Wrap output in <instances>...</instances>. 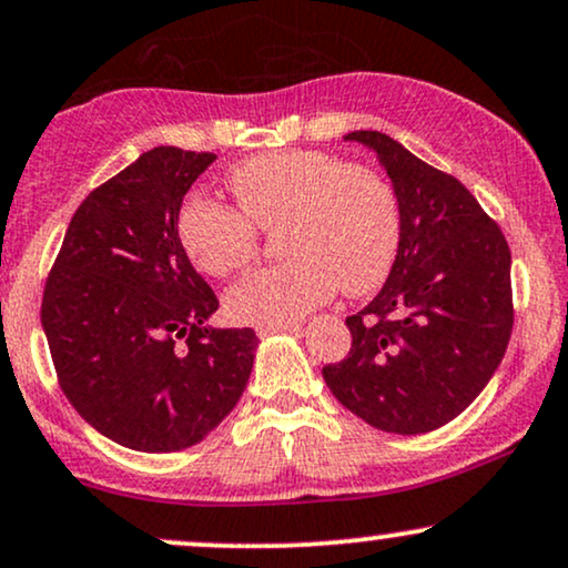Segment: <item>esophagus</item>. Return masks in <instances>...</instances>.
<instances>
[{
  "instance_id": "esophagus-1",
  "label": "esophagus",
  "mask_w": 568,
  "mask_h": 568,
  "mask_svg": "<svg viewBox=\"0 0 568 568\" xmlns=\"http://www.w3.org/2000/svg\"><path fill=\"white\" fill-rule=\"evenodd\" d=\"M302 331V325L298 323H288V325H258L256 327V333L262 338H266V336H272V333H298Z\"/></svg>"
}]
</instances>
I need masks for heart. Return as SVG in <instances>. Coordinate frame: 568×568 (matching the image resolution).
<instances>
[{
	"instance_id": "b5f03b06",
	"label": "heart",
	"mask_w": 568,
	"mask_h": 568,
	"mask_svg": "<svg viewBox=\"0 0 568 568\" xmlns=\"http://www.w3.org/2000/svg\"><path fill=\"white\" fill-rule=\"evenodd\" d=\"M237 210L190 197L176 216L182 248L206 275L227 277L251 262L256 230H277L283 264L251 272L227 293L241 325H288L338 288H378L399 251V203L384 176L344 166L317 150H280L237 163L227 174Z\"/></svg>"
}]
</instances>
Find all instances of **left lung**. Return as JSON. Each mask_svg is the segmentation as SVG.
Listing matches in <instances>:
<instances>
[{
    "label": "left lung",
    "mask_w": 568,
    "mask_h": 568,
    "mask_svg": "<svg viewBox=\"0 0 568 568\" xmlns=\"http://www.w3.org/2000/svg\"><path fill=\"white\" fill-rule=\"evenodd\" d=\"M392 180L402 235L384 288L346 317L349 357L323 367L333 396L388 434L444 426L484 392L514 327L510 248L455 176L384 132H349Z\"/></svg>",
    "instance_id": "left-lung-1"
}]
</instances>
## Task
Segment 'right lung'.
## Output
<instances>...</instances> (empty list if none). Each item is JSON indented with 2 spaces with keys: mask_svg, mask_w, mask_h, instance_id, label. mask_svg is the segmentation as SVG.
<instances>
[{
  "mask_svg": "<svg viewBox=\"0 0 568 568\" xmlns=\"http://www.w3.org/2000/svg\"><path fill=\"white\" fill-rule=\"evenodd\" d=\"M214 153L153 148L77 209L42 302L63 394L94 432L176 453L232 413L254 371L251 327H214L219 298L176 235Z\"/></svg>",
  "mask_w": 568,
  "mask_h": 568,
  "instance_id": "1",
  "label": "right lung"
}]
</instances>
